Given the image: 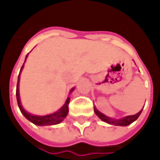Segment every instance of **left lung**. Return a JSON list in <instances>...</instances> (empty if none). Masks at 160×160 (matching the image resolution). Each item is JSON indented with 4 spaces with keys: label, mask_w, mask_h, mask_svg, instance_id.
Returning a JSON list of instances; mask_svg holds the SVG:
<instances>
[{
    "label": "left lung",
    "mask_w": 160,
    "mask_h": 160,
    "mask_svg": "<svg viewBox=\"0 0 160 160\" xmlns=\"http://www.w3.org/2000/svg\"><path fill=\"white\" fill-rule=\"evenodd\" d=\"M94 110L95 115L103 122H107L108 124H111V125H116V126H128L130 125V123H132L133 122H135L138 117L140 116L141 112L143 110V108L140 110L138 113H137L136 115L133 116H127L125 117H122V118H119V119H116V118H111V117H108L105 115H103L102 113L99 111L98 109L95 107H94Z\"/></svg>",
    "instance_id": "8db88e82"
}]
</instances>
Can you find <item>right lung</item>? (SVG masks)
<instances>
[{"mask_svg": "<svg viewBox=\"0 0 160 160\" xmlns=\"http://www.w3.org/2000/svg\"><path fill=\"white\" fill-rule=\"evenodd\" d=\"M29 54L26 55L25 60H24V63L26 61V58L28 57ZM24 63L22 66L20 70V73L18 75V80H17V86H16V100H17V103H18V107L20 108L22 114L24 116L26 119H28L29 121L31 122L32 123H34L36 125L39 126H46V125H55V124H58L60 123L67 116L68 114V104H69V102H70V97L68 96L67 99H66V102L65 104L62 106L57 112L55 113H52V114H50V115H46V116H37V115H32L30 114L28 111H26L25 109L23 108V107L22 106V103H21V99H20V94H19V80H20V74L23 68V66H24ZM74 90V88L70 90V94Z\"/></svg>", "mask_w": 160, "mask_h": 160, "instance_id": "right-lung-1", "label": "right lung"}]
</instances>
